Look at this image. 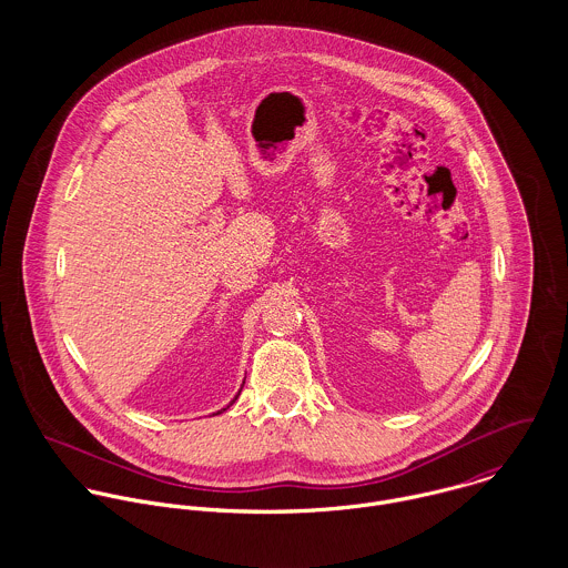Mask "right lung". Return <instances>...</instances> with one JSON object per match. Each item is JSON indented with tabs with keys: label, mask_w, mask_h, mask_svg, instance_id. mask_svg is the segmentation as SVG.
<instances>
[{
	"label": "right lung",
	"mask_w": 568,
	"mask_h": 568,
	"mask_svg": "<svg viewBox=\"0 0 568 568\" xmlns=\"http://www.w3.org/2000/svg\"><path fill=\"white\" fill-rule=\"evenodd\" d=\"M239 396H241V392H239V394H236V398H234V400H239ZM234 400H232V403H230V405L225 406V408H221V410H216V415H219V413H223V410H227V408H230V406L234 405Z\"/></svg>",
	"instance_id": "add662e5"
}]
</instances>
